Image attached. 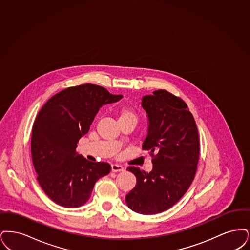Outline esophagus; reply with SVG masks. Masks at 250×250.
<instances>
[{
    "mask_svg": "<svg viewBox=\"0 0 250 250\" xmlns=\"http://www.w3.org/2000/svg\"><path fill=\"white\" fill-rule=\"evenodd\" d=\"M111 170L113 172H122V171H124V168H123V166H121L120 164H112L111 165Z\"/></svg>",
    "mask_w": 250,
    "mask_h": 250,
    "instance_id": "obj_1",
    "label": "esophagus"
}]
</instances>
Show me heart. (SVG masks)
I'll return each instance as SVG.
<instances>
[{
  "label": "heart",
  "mask_w": 250,
  "mask_h": 250,
  "mask_svg": "<svg viewBox=\"0 0 250 250\" xmlns=\"http://www.w3.org/2000/svg\"><path fill=\"white\" fill-rule=\"evenodd\" d=\"M118 118H119V123L130 121V122H133L134 124H136L138 121V118H137L136 114L131 109L128 108V107L120 109L118 112Z\"/></svg>",
  "instance_id": "obj_1"
}]
</instances>
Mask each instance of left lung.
<instances>
[{"instance_id":"left-lung-1","label":"left lung","mask_w":250,"mask_h":250,"mask_svg":"<svg viewBox=\"0 0 250 250\" xmlns=\"http://www.w3.org/2000/svg\"><path fill=\"white\" fill-rule=\"evenodd\" d=\"M147 133L143 149L152 156L151 172L128 167L136 185L126 195L127 206L143 215L163 212L176 204L195 176L200 143L192 114L180 98L160 89L142 97Z\"/></svg>"}]
</instances>
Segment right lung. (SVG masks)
Returning <instances> with one entry per match:
<instances>
[{"instance_id":"obj_1","label":"right lung","mask_w":250,"mask_h":250,"mask_svg":"<svg viewBox=\"0 0 250 250\" xmlns=\"http://www.w3.org/2000/svg\"><path fill=\"white\" fill-rule=\"evenodd\" d=\"M122 97L85 84L55 94L39 111L32 133L33 166L42 189L56 204L69 208L83 206L96 181L110 173V164L89 162L76 147L100 108Z\"/></svg>"}]
</instances>
